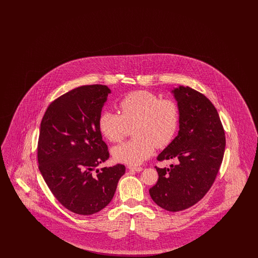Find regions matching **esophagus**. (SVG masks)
<instances>
[{"mask_svg": "<svg viewBox=\"0 0 258 258\" xmlns=\"http://www.w3.org/2000/svg\"><path fill=\"white\" fill-rule=\"evenodd\" d=\"M130 170H132V171L135 172H141L143 170V168L142 167H139V166H128L127 167Z\"/></svg>", "mask_w": 258, "mask_h": 258, "instance_id": "34e87169", "label": "esophagus"}]
</instances>
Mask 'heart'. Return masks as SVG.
<instances>
[{
  "mask_svg": "<svg viewBox=\"0 0 258 258\" xmlns=\"http://www.w3.org/2000/svg\"><path fill=\"white\" fill-rule=\"evenodd\" d=\"M120 115L103 112L98 128L110 142H120L134 126L135 139L112 148L114 161L138 165L150 158L155 148L171 143L179 125V109L171 99L160 98L148 91H135L119 102Z\"/></svg>",
  "mask_w": 258,
  "mask_h": 258,
  "instance_id": "obj_1",
  "label": "heart"
}]
</instances>
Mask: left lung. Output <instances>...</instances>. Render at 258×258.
I'll return each mask as SVG.
<instances>
[{
	"label": "left lung",
	"instance_id": "obj_1",
	"mask_svg": "<svg viewBox=\"0 0 258 258\" xmlns=\"http://www.w3.org/2000/svg\"><path fill=\"white\" fill-rule=\"evenodd\" d=\"M170 93L179 109V132L158 160L175 159L177 163L156 167L159 180L149 192L161 208L178 212L208 192L221 166L225 136L218 111L204 95L183 85Z\"/></svg>",
	"mask_w": 258,
	"mask_h": 258
}]
</instances>
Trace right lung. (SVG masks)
Masks as SVG:
<instances>
[{
	"instance_id": "right-lung-1",
	"label": "right lung",
	"mask_w": 258,
	"mask_h": 258,
	"mask_svg": "<svg viewBox=\"0 0 258 258\" xmlns=\"http://www.w3.org/2000/svg\"><path fill=\"white\" fill-rule=\"evenodd\" d=\"M111 90L105 85L77 87L54 100L40 123L38 168L63 207L89 216L110 203L123 164L97 169L108 159L98 120Z\"/></svg>"
}]
</instances>
